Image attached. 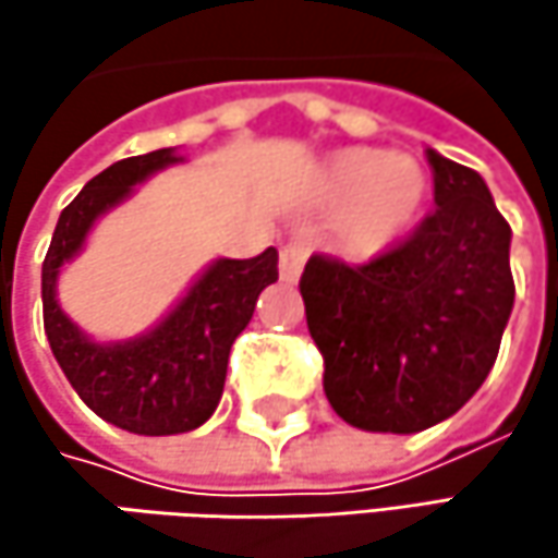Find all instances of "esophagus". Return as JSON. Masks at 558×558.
<instances>
[{
	"instance_id": "esophagus-1",
	"label": "esophagus",
	"mask_w": 558,
	"mask_h": 558,
	"mask_svg": "<svg viewBox=\"0 0 558 558\" xmlns=\"http://www.w3.org/2000/svg\"><path fill=\"white\" fill-rule=\"evenodd\" d=\"M303 262H306V245L300 239H290L280 245V278L296 280L303 271Z\"/></svg>"
}]
</instances>
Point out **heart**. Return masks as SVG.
Returning a JSON list of instances; mask_svg holds the SVG:
<instances>
[{
    "label": "heart",
    "instance_id": "heart-1",
    "mask_svg": "<svg viewBox=\"0 0 558 558\" xmlns=\"http://www.w3.org/2000/svg\"><path fill=\"white\" fill-rule=\"evenodd\" d=\"M319 193L326 206L342 209V245L368 258L385 252L416 222L429 196V177L410 155L345 148L326 161Z\"/></svg>",
    "mask_w": 558,
    "mask_h": 558
}]
</instances>
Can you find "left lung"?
<instances>
[{
	"label": "left lung",
	"instance_id": "obj_1",
	"mask_svg": "<svg viewBox=\"0 0 558 558\" xmlns=\"http://www.w3.org/2000/svg\"><path fill=\"white\" fill-rule=\"evenodd\" d=\"M436 209L365 265L313 255L300 293L332 410L372 433H420L485 385L513 306L510 226L485 180L436 151Z\"/></svg>",
	"mask_w": 558,
	"mask_h": 558
}]
</instances>
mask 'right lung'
<instances>
[{"mask_svg":"<svg viewBox=\"0 0 558 558\" xmlns=\"http://www.w3.org/2000/svg\"><path fill=\"white\" fill-rule=\"evenodd\" d=\"M177 161L173 148H161L96 173L60 213L41 265L45 332L57 365L96 416L138 436L190 433L213 416L226 385L232 342L248 326L258 293L278 280L275 248L245 262L219 258L165 323L132 342H89L63 316L54 296L60 265L80 252L96 216L122 203L148 173Z\"/></svg>","mask_w":558,"mask_h":558,"instance_id":"add662e5","label":"right lung"}]
</instances>
